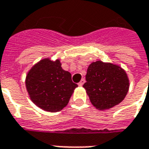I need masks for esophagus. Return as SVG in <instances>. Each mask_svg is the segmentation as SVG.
Instances as JSON below:
<instances>
[{
  "mask_svg": "<svg viewBox=\"0 0 149 149\" xmlns=\"http://www.w3.org/2000/svg\"><path fill=\"white\" fill-rule=\"evenodd\" d=\"M85 81H86V80H85V79H82L81 80V81H79V84H78V85H79V86H83V84L85 83Z\"/></svg>",
  "mask_w": 149,
  "mask_h": 149,
  "instance_id": "34e87169",
  "label": "esophagus"
}]
</instances>
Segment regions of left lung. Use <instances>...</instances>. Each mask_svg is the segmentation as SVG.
<instances>
[{"mask_svg": "<svg viewBox=\"0 0 149 149\" xmlns=\"http://www.w3.org/2000/svg\"><path fill=\"white\" fill-rule=\"evenodd\" d=\"M86 90L92 104L99 110L109 109L124 100L129 89L126 71L119 66L97 61L87 69Z\"/></svg>", "mask_w": 149, "mask_h": 149, "instance_id": "obj_1", "label": "left lung"}]
</instances>
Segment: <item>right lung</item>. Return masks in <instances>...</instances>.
Segmentation results:
<instances>
[{
	"mask_svg": "<svg viewBox=\"0 0 149 149\" xmlns=\"http://www.w3.org/2000/svg\"><path fill=\"white\" fill-rule=\"evenodd\" d=\"M31 100L47 111H59L67 106L78 85L70 72L61 68L60 60L44 59L31 68L26 78Z\"/></svg>",
	"mask_w": 149,
	"mask_h": 149,
	"instance_id": "obj_1",
	"label": "right lung"
}]
</instances>
